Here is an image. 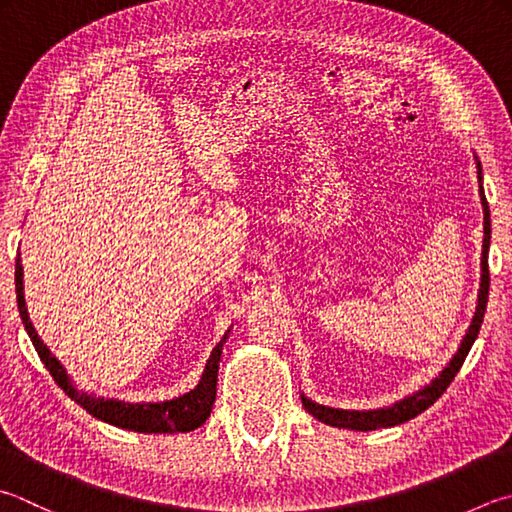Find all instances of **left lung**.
Returning <instances> with one entry per match:
<instances>
[{"label":"left lung","mask_w":512,"mask_h":512,"mask_svg":"<svg viewBox=\"0 0 512 512\" xmlns=\"http://www.w3.org/2000/svg\"><path fill=\"white\" fill-rule=\"evenodd\" d=\"M477 178H479V196H481V205H484V252H481V287H479V303H477V312L472 323L468 327V334L464 336V343H461L459 352L455 354V359L450 361V365L443 370L435 381L426 388L419 390L412 397L403 399L399 403H394L392 408H381V410H368V412H354V410H334V408H325V406H316L310 399L303 397V406L305 410L314 414L318 421L327 423V426H336V428H347V430H379V428H392L399 426V423H406L410 419L417 417L423 410H428L432 403H435L443 392L448 390V385L455 379L457 372L464 365L466 356L470 352L472 343H475L479 327L484 323V312H486V303H488V287H490V276H488V245H490V211H488V200L484 196V187H481V165L477 162Z\"/></svg>","instance_id":"1"}]
</instances>
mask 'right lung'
<instances>
[{"mask_svg": "<svg viewBox=\"0 0 512 512\" xmlns=\"http://www.w3.org/2000/svg\"><path fill=\"white\" fill-rule=\"evenodd\" d=\"M15 292H17V307H19V316H22V323L26 327L28 336L35 345L37 354H40L42 363L46 365V370L51 372L55 383L69 394V397L80 403V406L98 417L111 426L118 428H127L133 432H189L200 428L202 423L207 421L211 414V408H214L216 401V383H218V363H220V354H223V343L220 341L214 352H211L205 374H202L200 383L194 390L182 394L178 399H171L165 403H122V401H111V399H95L89 397L86 392H77L73 388V383L66 376V370L60 365V361L48 352V347L42 343L40 336H37L35 327L28 318L26 312V301H24V274H22V260H19L17 252V263H15Z\"/></svg>", "mask_w": 512, "mask_h": 512, "instance_id": "1", "label": "right lung"}]
</instances>
